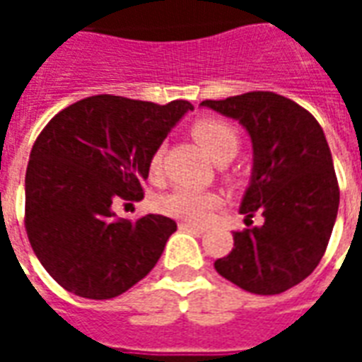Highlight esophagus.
I'll list each match as a JSON object with an SVG mask.
<instances>
[{
    "label": "esophagus",
    "instance_id": "34e87169",
    "mask_svg": "<svg viewBox=\"0 0 362 362\" xmlns=\"http://www.w3.org/2000/svg\"><path fill=\"white\" fill-rule=\"evenodd\" d=\"M180 227V230H192V233H205V227H202V225H194V223H180L178 225Z\"/></svg>",
    "mask_w": 362,
    "mask_h": 362
}]
</instances>
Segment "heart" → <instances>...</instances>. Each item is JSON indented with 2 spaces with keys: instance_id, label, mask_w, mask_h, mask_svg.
<instances>
[{
  "instance_id": "heart-1",
  "label": "heart",
  "mask_w": 362,
  "mask_h": 362,
  "mask_svg": "<svg viewBox=\"0 0 362 362\" xmlns=\"http://www.w3.org/2000/svg\"><path fill=\"white\" fill-rule=\"evenodd\" d=\"M192 135L205 153L219 165H225L235 157L240 147V137L235 127L225 119L204 118L194 124ZM163 166V149L158 147L149 160L151 176H158ZM219 204V197L211 192H199L192 188L173 189L158 199V209L170 217L188 221V223H204Z\"/></svg>"
}]
</instances>
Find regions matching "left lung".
<instances>
[{
  "instance_id": "8db88e82",
  "label": "left lung",
  "mask_w": 362,
  "mask_h": 362,
  "mask_svg": "<svg viewBox=\"0 0 362 362\" xmlns=\"http://www.w3.org/2000/svg\"><path fill=\"white\" fill-rule=\"evenodd\" d=\"M204 108L236 119L252 139L250 184L240 202L246 221L262 227L235 233V248L215 262L230 283L256 295H279L306 279L334 230L339 188L324 129L295 100L252 90Z\"/></svg>"
}]
</instances>
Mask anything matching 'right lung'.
Listing matches in <instances>:
<instances>
[{
	"label": "right lung",
	"mask_w": 362,
	"mask_h": 362,
	"mask_svg": "<svg viewBox=\"0 0 362 362\" xmlns=\"http://www.w3.org/2000/svg\"><path fill=\"white\" fill-rule=\"evenodd\" d=\"M188 100L160 104L96 95L56 114L33 145L25 176V227L44 269L83 298H114L155 267L176 223L116 219L118 199L143 197L151 155Z\"/></svg>",
	"instance_id": "add662e5"
}]
</instances>
